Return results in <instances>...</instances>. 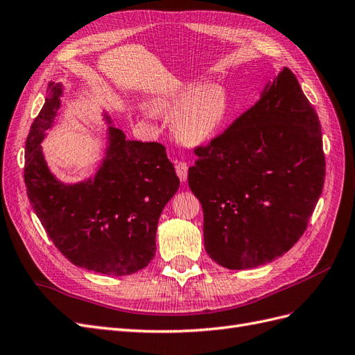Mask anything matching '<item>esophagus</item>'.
<instances>
[{"label":"esophagus","instance_id":"obj_1","mask_svg":"<svg viewBox=\"0 0 355 355\" xmlns=\"http://www.w3.org/2000/svg\"><path fill=\"white\" fill-rule=\"evenodd\" d=\"M176 173L180 179V182H187L188 178V166L187 163H178L176 164Z\"/></svg>","mask_w":355,"mask_h":355}]
</instances>
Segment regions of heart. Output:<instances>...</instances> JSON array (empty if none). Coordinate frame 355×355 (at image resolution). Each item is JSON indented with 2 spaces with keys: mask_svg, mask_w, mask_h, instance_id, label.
Instances as JSON below:
<instances>
[{
  "mask_svg": "<svg viewBox=\"0 0 355 355\" xmlns=\"http://www.w3.org/2000/svg\"><path fill=\"white\" fill-rule=\"evenodd\" d=\"M153 110L173 118V133L180 144L201 146L219 133L228 116L230 102L220 85L192 80L158 94L153 99Z\"/></svg>",
  "mask_w": 355,
  "mask_h": 355,
  "instance_id": "obj_1",
  "label": "heart"
}]
</instances>
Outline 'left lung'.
<instances>
[{"instance_id":"obj_1","label":"left lung","mask_w":355,"mask_h":355,"mask_svg":"<svg viewBox=\"0 0 355 355\" xmlns=\"http://www.w3.org/2000/svg\"><path fill=\"white\" fill-rule=\"evenodd\" d=\"M196 154L188 185L202 206L204 247L218 265L252 270L302 237L323 191L326 161L318 115L288 68Z\"/></svg>"}]
</instances>
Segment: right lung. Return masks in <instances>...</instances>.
<instances>
[{"label":"right lung","instance_id":"add662e5","mask_svg":"<svg viewBox=\"0 0 355 355\" xmlns=\"http://www.w3.org/2000/svg\"><path fill=\"white\" fill-rule=\"evenodd\" d=\"M65 92L49 83L47 98L25 146V185L50 240L69 262L106 275H130L153 261L161 211L179 178L166 148L128 141L102 111L106 144L94 175L67 184L50 170L41 144L53 128Z\"/></svg>","mask_w":355,"mask_h":355}]
</instances>
